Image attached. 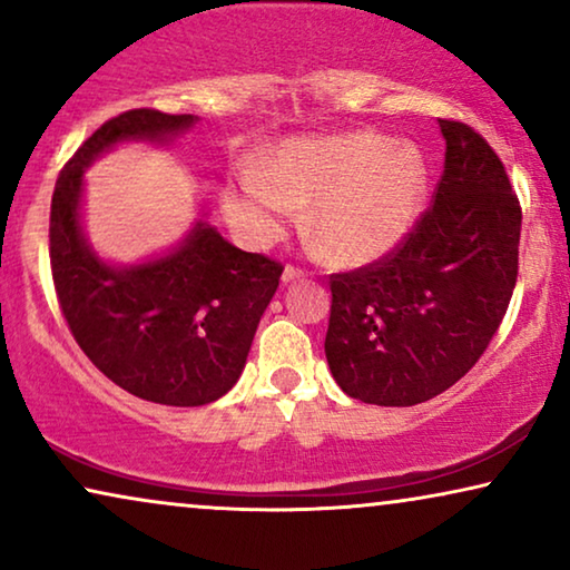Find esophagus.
Wrapping results in <instances>:
<instances>
[{"instance_id": "1", "label": "esophagus", "mask_w": 570, "mask_h": 570, "mask_svg": "<svg viewBox=\"0 0 570 570\" xmlns=\"http://www.w3.org/2000/svg\"><path fill=\"white\" fill-rule=\"evenodd\" d=\"M303 277V272L298 269V267H291V264H287V267L283 269V283L287 285V283H295V279H301Z\"/></svg>"}]
</instances>
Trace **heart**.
Listing matches in <instances>:
<instances>
[{
    "instance_id": "obj_1",
    "label": "heart",
    "mask_w": 570,
    "mask_h": 570,
    "mask_svg": "<svg viewBox=\"0 0 570 570\" xmlns=\"http://www.w3.org/2000/svg\"><path fill=\"white\" fill-rule=\"evenodd\" d=\"M428 166L410 142L371 129L298 137L272 155L269 170L246 168L223 189V213L246 240L269 244L308 213L326 262L363 267L400 248L423 215Z\"/></svg>"
}]
</instances>
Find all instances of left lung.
<instances>
[{
    "label": "left lung",
    "instance_id": "8db88e82",
    "mask_svg": "<svg viewBox=\"0 0 570 570\" xmlns=\"http://www.w3.org/2000/svg\"><path fill=\"white\" fill-rule=\"evenodd\" d=\"M433 207L371 267L332 275L324 353L353 400L412 407L454 386L493 340L519 275L521 207L485 139L439 119Z\"/></svg>",
    "mask_w": 570,
    "mask_h": 570
}]
</instances>
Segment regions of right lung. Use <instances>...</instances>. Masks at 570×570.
<instances>
[{
	"mask_svg": "<svg viewBox=\"0 0 570 570\" xmlns=\"http://www.w3.org/2000/svg\"><path fill=\"white\" fill-rule=\"evenodd\" d=\"M191 114L135 108L106 121L59 174L51 199V272L59 306L92 365L139 400L199 407L236 384L283 264L228 244L202 207L174 248L135 264L100 256L85 236V170L114 147H166Z\"/></svg>",
	"mask_w": 570,
	"mask_h": 570,
	"instance_id": "add662e5",
	"label": "right lung"
}]
</instances>
